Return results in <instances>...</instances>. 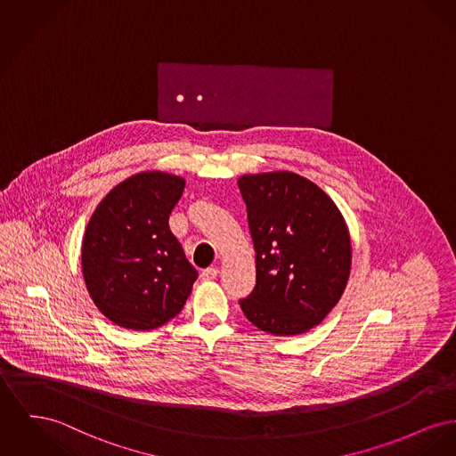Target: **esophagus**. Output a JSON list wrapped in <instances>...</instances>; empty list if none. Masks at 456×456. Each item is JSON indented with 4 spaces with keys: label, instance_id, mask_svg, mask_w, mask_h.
<instances>
[{
    "label": "esophagus",
    "instance_id": "obj_1",
    "mask_svg": "<svg viewBox=\"0 0 456 456\" xmlns=\"http://www.w3.org/2000/svg\"><path fill=\"white\" fill-rule=\"evenodd\" d=\"M218 275V268L216 267H208L205 268L203 272H201V281H214L215 277Z\"/></svg>",
    "mask_w": 456,
    "mask_h": 456
}]
</instances>
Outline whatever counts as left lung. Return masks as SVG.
Returning <instances> with one entry per match:
<instances>
[{"mask_svg":"<svg viewBox=\"0 0 456 456\" xmlns=\"http://www.w3.org/2000/svg\"><path fill=\"white\" fill-rule=\"evenodd\" d=\"M238 186L256 253V284L240 299L242 314L268 334H303L346 288L351 242L343 215L293 172L242 175Z\"/></svg>","mask_w":456,"mask_h":456,"instance_id":"1","label":"left lung"}]
</instances>
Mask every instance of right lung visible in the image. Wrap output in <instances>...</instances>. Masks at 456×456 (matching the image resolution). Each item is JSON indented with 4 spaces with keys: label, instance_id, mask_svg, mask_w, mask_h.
<instances>
[{
    "label": "right lung",
    "instance_id": "add662e5",
    "mask_svg": "<svg viewBox=\"0 0 456 456\" xmlns=\"http://www.w3.org/2000/svg\"><path fill=\"white\" fill-rule=\"evenodd\" d=\"M184 179L142 172L111 189L82 241L86 288L100 312L120 327L148 330L184 306L198 270L168 227Z\"/></svg>",
    "mask_w": 456,
    "mask_h": 456
}]
</instances>
